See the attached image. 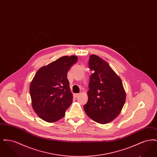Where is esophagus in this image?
<instances>
[{
  "label": "esophagus",
  "instance_id": "esophagus-1",
  "mask_svg": "<svg viewBox=\"0 0 157 157\" xmlns=\"http://www.w3.org/2000/svg\"><path fill=\"white\" fill-rule=\"evenodd\" d=\"M80 95H81V94H74V97L75 98H77L78 97H79Z\"/></svg>",
  "mask_w": 157,
  "mask_h": 157
}]
</instances>
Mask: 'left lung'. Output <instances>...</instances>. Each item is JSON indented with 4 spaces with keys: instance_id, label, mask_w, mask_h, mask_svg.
I'll use <instances>...</instances> for the list:
<instances>
[{
    "instance_id": "1",
    "label": "left lung",
    "mask_w": 157,
    "mask_h": 157,
    "mask_svg": "<svg viewBox=\"0 0 157 157\" xmlns=\"http://www.w3.org/2000/svg\"><path fill=\"white\" fill-rule=\"evenodd\" d=\"M89 67L94 71L90 77L88 101L84 110L90 119L101 124L115 120L125 104L126 93L120 76L99 56L92 55Z\"/></svg>"
}]
</instances>
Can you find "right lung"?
Instances as JSON below:
<instances>
[{"label":"right lung","mask_w":157,"mask_h":157,"mask_svg":"<svg viewBox=\"0 0 157 157\" xmlns=\"http://www.w3.org/2000/svg\"><path fill=\"white\" fill-rule=\"evenodd\" d=\"M78 57L64 56L40 67L30 83L34 111L42 120L54 122L62 118L72 102L67 73Z\"/></svg>","instance_id":"1"}]
</instances>
